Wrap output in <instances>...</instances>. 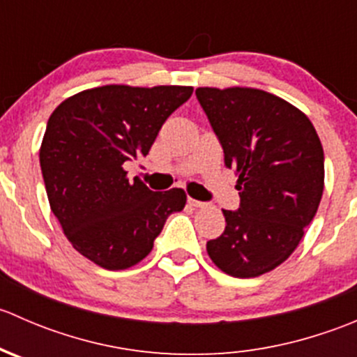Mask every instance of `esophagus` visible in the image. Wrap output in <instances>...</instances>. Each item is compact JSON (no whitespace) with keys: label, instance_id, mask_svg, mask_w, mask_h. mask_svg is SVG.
<instances>
[{"label":"esophagus","instance_id":"esophagus-1","mask_svg":"<svg viewBox=\"0 0 357 357\" xmlns=\"http://www.w3.org/2000/svg\"><path fill=\"white\" fill-rule=\"evenodd\" d=\"M188 204L192 205V207H195V208H200V207H204V202H200V200H195V199H188Z\"/></svg>","mask_w":357,"mask_h":357}]
</instances>
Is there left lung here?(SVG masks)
I'll return each instance as SVG.
<instances>
[{"label": "left lung", "instance_id": "8db88e82", "mask_svg": "<svg viewBox=\"0 0 357 357\" xmlns=\"http://www.w3.org/2000/svg\"><path fill=\"white\" fill-rule=\"evenodd\" d=\"M197 100L238 176V211H222L226 228L208 240L215 266L255 278L285 262L318 211L325 155L307 115L254 88H199Z\"/></svg>", "mask_w": 357, "mask_h": 357}]
</instances>
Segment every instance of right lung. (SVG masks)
<instances>
[{"label": "right lung", "instance_id": "obj_1", "mask_svg": "<svg viewBox=\"0 0 357 357\" xmlns=\"http://www.w3.org/2000/svg\"><path fill=\"white\" fill-rule=\"evenodd\" d=\"M192 86L86 89L50 115L39 150L50 207L72 247L117 271L150 254L165 219L183 211L181 188L152 192L128 179L126 162L146 157L162 124Z\"/></svg>", "mask_w": 357, "mask_h": 357}]
</instances>
